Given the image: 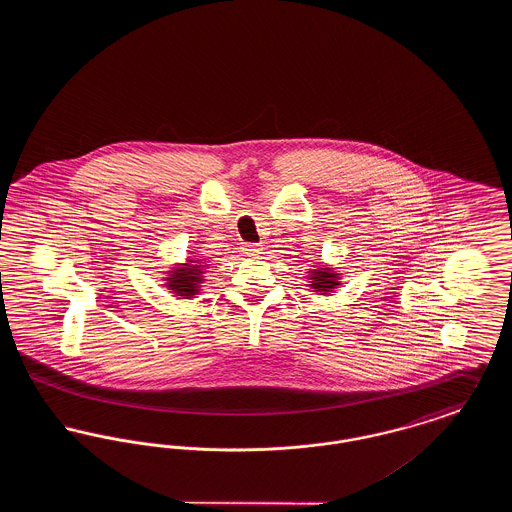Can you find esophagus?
Wrapping results in <instances>:
<instances>
[{
    "mask_svg": "<svg viewBox=\"0 0 512 512\" xmlns=\"http://www.w3.org/2000/svg\"><path fill=\"white\" fill-rule=\"evenodd\" d=\"M244 251L247 255H259L261 253V245L259 244H245Z\"/></svg>",
    "mask_w": 512,
    "mask_h": 512,
    "instance_id": "obj_1",
    "label": "esophagus"
}]
</instances>
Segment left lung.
Segmentation results:
<instances>
[{"label": "left lung", "instance_id": "left-lung-1", "mask_svg": "<svg viewBox=\"0 0 512 512\" xmlns=\"http://www.w3.org/2000/svg\"><path fill=\"white\" fill-rule=\"evenodd\" d=\"M309 272H311V276H309L311 284L309 286L320 295L332 292L336 286H340V274H336L330 268H315V270H309Z\"/></svg>", "mask_w": 512, "mask_h": 512}]
</instances>
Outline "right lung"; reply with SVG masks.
Masks as SVG:
<instances>
[{
	"instance_id": "obj_1",
	"label": "right lung",
	"mask_w": 512,
	"mask_h": 512,
	"mask_svg": "<svg viewBox=\"0 0 512 512\" xmlns=\"http://www.w3.org/2000/svg\"><path fill=\"white\" fill-rule=\"evenodd\" d=\"M207 265H199V261L188 259L182 267H174L169 272L167 286L169 290L180 295V299H190L199 293V286L203 282V268Z\"/></svg>"
}]
</instances>
